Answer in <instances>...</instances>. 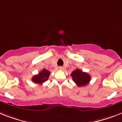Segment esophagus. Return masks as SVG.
I'll return each instance as SVG.
<instances>
[{
    "label": "esophagus",
    "mask_w": 122,
    "mask_h": 122,
    "mask_svg": "<svg viewBox=\"0 0 122 122\" xmlns=\"http://www.w3.org/2000/svg\"><path fill=\"white\" fill-rule=\"evenodd\" d=\"M63 69H64V68H63V66H59V70H63Z\"/></svg>",
    "instance_id": "obj_1"
}]
</instances>
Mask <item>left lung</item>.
Listing matches in <instances>:
<instances>
[{
	"label": "left lung",
	"mask_w": 122,
	"mask_h": 122,
	"mask_svg": "<svg viewBox=\"0 0 122 122\" xmlns=\"http://www.w3.org/2000/svg\"><path fill=\"white\" fill-rule=\"evenodd\" d=\"M73 80L78 87L85 86L89 83L91 79L90 75L87 73L83 72L81 70L76 69L71 74Z\"/></svg>",
	"instance_id": "1"
}]
</instances>
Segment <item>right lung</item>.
Segmentation results:
<instances>
[{"label": "right lung", "mask_w": 122, "mask_h": 122, "mask_svg": "<svg viewBox=\"0 0 122 122\" xmlns=\"http://www.w3.org/2000/svg\"><path fill=\"white\" fill-rule=\"evenodd\" d=\"M49 75H50V72L47 70L43 69L42 71L39 73L38 75H35L32 77V81L35 83L41 85L48 80Z\"/></svg>", "instance_id": "1"}]
</instances>
